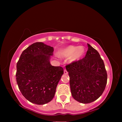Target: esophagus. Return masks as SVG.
Returning <instances> with one entry per match:
<instances>
[{"mask_svg":"<svg viewBox=\"0 0 122 122\" xmlns=\"http://www.w3.org/2000/svg\"><path fill=\"white\" fill-rule=\"evenodd\" d=\"M64 74H66V75H67V74H68V72L67 71V70H66V69L64 70Z\"/></svg>","mask_w":122,"mask_h":122,"instance_id":"obj_1","label":"esophagus"}]
</instances>
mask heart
Segmentation results:
<instances>
[{
	"label": "heart",
	"mask_w": 122,
	"mask_h": 122,
	"mask_svg": "<svg viewBox=\"0 0 122 122\" xmlns=\"http://www.w3.org/2000/svg\"><path fill=\"white\" fill-rule=\"evenodd\" d=\"M86 49L83 46H69L59 52L60 56L68 59L69 63L79 61L83 56Z\"/></svg>",
	"instance_id": "1"
}]
</instances>
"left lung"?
Here are the masks:
<instances>
[{"mask_svg": "<svg viewBox=\"0 0 122 122\" xmlns=\"http://www.w3.org/2000/svg\"><path fill=\"white\" fill-rule=\"evenodd\" d=\"M85 57L66 66L70 77L71 95L86 104L102 95L107 82V73L100 54L89 44Z\"/></svg>", "mask_w": 122, "mask_h": 122, "instance_id": "obj_1", "label": "left lung"}]
</instances>
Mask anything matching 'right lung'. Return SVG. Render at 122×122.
I'll return each mask as SVG.
<instances>
[{
    "instance_id": "obj_1",
    "label": "right lung",
    "mask_w": 122,
    "mask_h": 122,
    "mask_svg": "<svg viewBox=\"0 0 122 122\" xmlns=\"http://www.w3.org/2000/svg\"><path fill=\"white\" fill-rule=\"evenodd\" d=\"M53 51L52 47L35 42L22 51L16 64L18 87L22 95L32 103L46 104L54 97L63 69L51 65Z\"/></svg>"
}]
</instances>
